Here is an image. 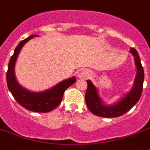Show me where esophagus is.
<instances>
[{
	"mask_svg": "<svg viewBox=\"0 0 150 150\" xmlns=\"http://www.w3.org/2000/svg\"><path fill=\"white\" fill-rule=\"evenodd\" d=\"M90 75V71L87 69H83L78 74V77L80 79H86Z\"/></svg>",
	"mask_w": 150,
	"mask_h": 150,
	"instance_id": "obj_1",
	"label": "esophagus"
}]
</instances>
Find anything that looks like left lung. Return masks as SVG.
<instances>
[{"instance_id": "1", "label": "left lung", "mask_w": 150, "mask_h": 150, "mask_svg": "<svg viewBox=\"0 0 150 150\" xmlns=\"http://www.w3.org/2000/svg\"><path fill=\"white\" fill-rule=\"evenodd\" d=\"M130 52L134 57L137 75L132 89L117 103L110 105H105L98 94V89L94 86L93 83L90 80L86 81L87 89L85 96L86 103L89 110L96 116L106 118L122 116L128 112L141 98L144 82L143 67L142 66L139 53L135 49L131 48Z\"/></svg>"}]
</instances>
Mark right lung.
Here are the masks:
<instances>
[{"label":"right lung","mask_w":150,"mask_h":150,"mask_svg":"<svg viewBox=\"0 0 150 150\" xmlns=\"http://www.w3.org/2000/svg\"><path fill=\"white\" fill-rule=\"evenodd\" d=\"M36 35H30L19 42L9 60L7 71V85L9 91L19 105L29 111L36 112H48L57 108L61 102L64 91L75 83V76L65 79L50 90L43 92H32L19 84L15 75V64L23 46Z\"/></svg>","instance_id":"obj_1"}]
</instances>
